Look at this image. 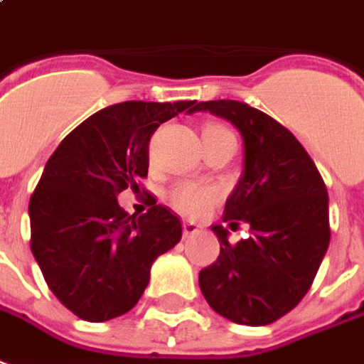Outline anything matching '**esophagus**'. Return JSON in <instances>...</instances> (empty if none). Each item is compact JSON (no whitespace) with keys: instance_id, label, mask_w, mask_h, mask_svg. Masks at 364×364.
<instances>
[{"instance_id":"1","label":"esophagus","mask_w":364,"mask_h":364,"mask_svg":"<svg viewBox=\"0 0 364 364\" xmlns=\"http://www.w3.org/2000/svg\"><path fill=\"white\" fill-rule=\"evenodd\" d=\"M182 228H184V237L196 235V233H200V229H202L198 223H194V221H184Z\"/></svg>"}]
</instances>
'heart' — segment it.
Here are the masks:
<instances>
[{"label": "heart", "mask_w": 364, "mask_h": 364, "mask_svg": "<svg viewBox=\"0 0 364 364\" xmlns=\"http://www.w3.org/2000/svg\"><path fill=\"white\" fill-rule=\"evenodd\" d=\"M205 129H223L218 125H208ZM203 129V131H205ZM218 200V190L200 182H180L168 192V203L182 215L196 218Z\"/></svg>", "instance_id": "b5f03b06"}]
</instances>
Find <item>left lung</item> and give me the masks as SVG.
<instances>
[{"instance_id":"8db88e82","label":"left lung","mask_w":364,"mask_h":364,"mask_svg":"<svg viewBox=\"0 0 364 364\" xmlns=\"http://www.w3.org/2000/svg\"><path fill=\"white\" fill-rule=\"evenodd\" d=\"M196 112L231 121L243 136L241 180L223 221L249 223V237L229 243L211 225L221 251L200 270V290L211 310L241 326H269L308 294L329 247V196L300 141L277 119L235 100L200 102Z\"/></svg>"}]
</instances>
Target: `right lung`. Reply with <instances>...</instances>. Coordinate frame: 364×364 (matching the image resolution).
I'll list each match as a JSON object with an SVG mask.
<instances>
[{
	"instance_id": "add662e5",
	"label": "right lung",
	"mask_w": 364,
	"mask_h": 364,
	"mask_svg": "<svg viewBox=\"0 0 364 364\" xmlns=\"http://www.w3.org/2000/svg\"><path fill=\"white\" fill-rule=\"evenodd\" d=\"M196 102H123L100 109L64 136L29 202L31 251L50 292L84 321L135 308L156 257L182 237L164 205L129 215L117 196L149 172V141L161 123Z\"/></svg>"
}]
</instances>
